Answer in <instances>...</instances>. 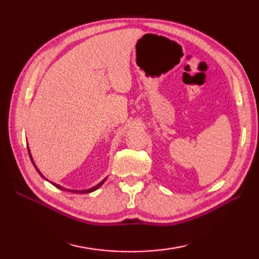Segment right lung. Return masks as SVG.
<instances>
[{"instance_id":"right-lung-1","label":"right lung","mask_w":259,"mask_h":259,"mask_svg":"<svg viewBox=\"0 0 259 259\" xmlns=\"http://www.w3.org/2000/svg\"><path fill=\"white\" fill-rule=\"evenodd\" d=\"M27 150H29V148H27ZM29 155H30V158H31V161L33 162V159H32V157H31V153H30V150H29ZM33 164H34V162H33ZM34 167H35V169L37 170V172L38 174H40L41 176H42V174L40 172V171H38V169L36 168V166H35V164H34ZM42 177H43V176H42ZM43 178H45V177H43ZM104 181H106V179H104V180H102L101 181V183L100 184H99V185H97V186H95V187H93V188H91V189H88V190H72V192H75V194H88V192H92V191H95L96 189H98L99 188V187H100L103 183H104ZM54 186H56L57 187V188H60V189H62V190H68V189H64V188H62V187L61 186H59V185H56V184H53ZM68 191H70V190H68Z\"/></svg>"}]
</instances>
